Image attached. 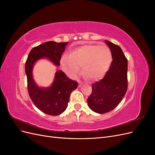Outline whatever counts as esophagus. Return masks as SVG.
Masks as SVG:
<instances>
[{
	"label": "esophagus",
	"instance_id": "esophagus-1",
	"mask_svg": "<svg viewBox=\"0 0 155 155\" xmlns=\"http://www.w3.org/2000/svg\"><path fill=\"white\" fill-rule=\"evenodd\" d=\"M78 83H79V87H81L82 86V85H83V83L81 81H79Z\"/></svg>",
	"mask_w": 155,
	"mask_h": 155
}]
</instances>
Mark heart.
Instances as JSON below:
<instances>
[{
	"mask_svg": "<svg viewBox=\"0 0 155 155\" xmlns=\"http://www.w3.org/2000/svg\"><path fill=\"white\" fill-rule=\"evenodd\" d=\"M112 61V53L108 46L86 45L72 49L68 55H63L60 64L70 77H76L82 66L83 74L91 80H97L106 74Z\"/></svg>",
	"mask_w": 155,
	"mask_h": 155,
	"instance_id": "obj_1",
	"label": "heart"
}]
</instances>
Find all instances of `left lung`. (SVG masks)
Listing matches in <instances>:
<instances>
[{
  "label": "left lung",
  "instance_id": "8db88e82",
  "mask_svg": "<svg viewBox=\"0 0 155 155\" xmlns=\"http://www.w3.org/2000/svg\"><path fill=\"white\" fill-rule=\"evenodd\" d=\"M105 42L111 51L112 61L104 78L92 84V92L87 100L90 109L98 114L115 109L127 90V59L119 46Z\"/></svg>",
  "mask_w": 155,
  "mask_h": 155
}]
</instances>
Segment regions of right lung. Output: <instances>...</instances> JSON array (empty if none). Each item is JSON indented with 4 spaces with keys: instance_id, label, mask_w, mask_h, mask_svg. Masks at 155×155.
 Returning a JSON list of instances; mask_svg holds the SVG:
<instances>
[{
    "instance_id": "right-lung-1",
    "label": "right lung",
    "mask_w": 155,
    "mask_h": 155,
    "mask_svg": "<svg viewBox=\"0 0 155 155\" xmlns=\"http://www.w3.org/2000/svg\"><path fill=\"white\" fill-rule=\"evenodd\" d=\"M66 43L48 41L33 48L25 64L28 91L34 105L44 113L57 116L66 110L71 92L78 87V83L68 78L61 70L55 74L53 83L48 87L37 85L33 78V69L35 63L41 59H46L55 66L60 65V59Z\"/></svg>"
}]
</instances>
